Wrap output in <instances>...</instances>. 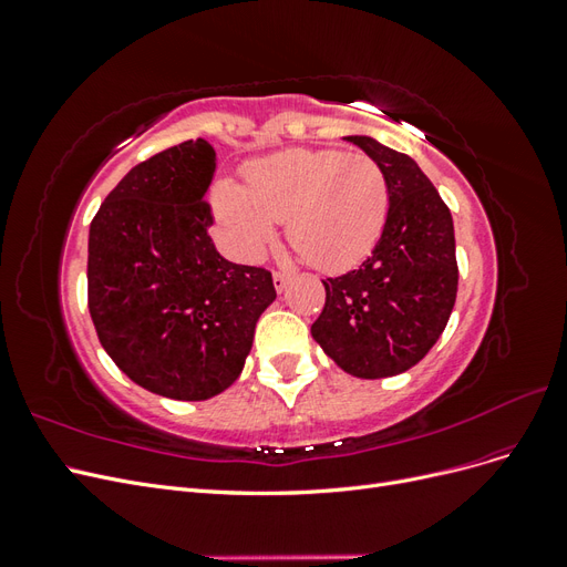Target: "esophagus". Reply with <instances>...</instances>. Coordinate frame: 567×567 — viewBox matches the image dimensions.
I'll return each mask as SVG.
<instances>
[{
	"label": "esophagus",
	"instance_id": "obj_1",
	"mask_svg": "<svg viewBox=\"0 0 567 567\" xmlns=\"http://www.w3.org/2000/svg\"><path fill=\"white\" fill-rule=\"evenodd\" d=\"M288 279H290V271H286V269H279V271H274V286H277V290H279V293H281V290L286 288Z\"/></svg>",
	"mask_w": 567,
	"mask_h": 567
}]
</instances>
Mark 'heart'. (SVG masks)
Instances as JSON below:
<instances>
[{
    "instance_id": "heart-1",
    "label": "heart",
    "mask_w": 567,
    "mask_h": 567,
    "mask_svg": "<svg viewBox=\"0 0 567 567\" xmlns=\"http://www.w3.org/2000/svg\"><path fill=\"white\" fill-rule=\"evenodd\" d=\"M217 213L229 248L252 257L286 221L288 244L319 269L362 260L383 231L390 192L364 153L290 148L246 167V188L221 182Z\"/></svg>"
}]
</instances>
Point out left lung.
Listing matches in <instances>:
<instances>
[{"label": "left lung", "instance_id": "left-lung-1", "mask_svg": "<svg viewBox=\"0 0 567 567\" xmlns=\"http://www.w3.org/2000/svg\"><path fill=\"white\" fill-rule=\"evenodd\" d=\"M381 165L390 205L367 260L323 279L326 302L312 338L357 379H388L419 364L456 302L458 265L452 213L406 153L371 136H348Z\"/></svg>", "mask_w": 567, "mask_h": 567}]
</instances>
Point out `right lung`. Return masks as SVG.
<instances>
[{
	"instance_id": "right-lung-1",
	"label": "right lung",
	"mask_w": 567,
	"mask_h": 567,
	"mask_svg": "<svg viewBox=\"0 0 567 567\" xmlns=\"http://www.w3.org/2000/svg\"><path fill=\"white\" fill-rule=\"evenodd\" d=\"M215 148L182 142L134 165L90 227L87 305L130 381L169 400L227 390L277 298L271 271L234 265L210 238Z\"/></svg>"
}]
</instances>
